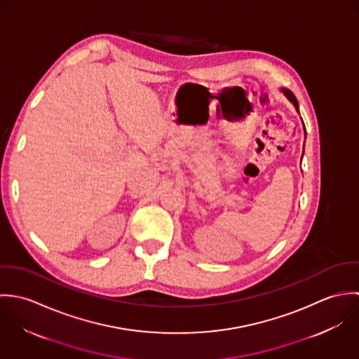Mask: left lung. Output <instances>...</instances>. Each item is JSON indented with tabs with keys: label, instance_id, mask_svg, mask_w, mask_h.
Returning a JSON list of instances; mask_svg holds the SVG:
<instances>
[{
	"label": "left lung",
	"instance_id": "left-lung-1",
	"mask_svg": "<svg viewBox=\"0 0 359 359\" xmlns=\"http://www.w3.org/2000/svg\"><path fill=\"white\" fill-rule=\"evenodd\" d=\"M282 93L286 95V98L290 101V102L294 104V107H296V110L299 111V102H297V98L294 97V94L290 91V90H285V88H282ZM304 130H306V127H304Z\"/></svg>",
	"mask_w": 359,
	"mask_h": 359
}]
</instances>
